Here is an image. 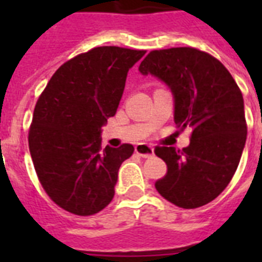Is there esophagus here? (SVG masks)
<instances>
[{"instance_id": "esophagus-1", "label": "esophagus", "mask_w": 262, "mask_h": 262, "mask_svg": "<svg viewBox=\"0 0 262 262\" xmlns=\"http://www.w3.org/2000/svg\"><path fill=\"white\" fill-rule=\"evenodd\" d=\"M135 149L143 158H151V156H154V148L151 145H148V144H137Z\"/></svg>"}]
</instances>
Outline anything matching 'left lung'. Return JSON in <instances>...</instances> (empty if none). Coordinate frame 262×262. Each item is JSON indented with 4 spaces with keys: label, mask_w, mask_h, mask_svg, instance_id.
Segmentation results:
<instances>
[{
    "label": "left lung",
    "mask_w": 262,
    "mask_h": 262,
    "mask_svg": "<svg viewBox=\"0 0 262 262\" xmlns=\"http://www.w3.org/2000/svg\"><path fill=\"white\" fill-rule=\"evenodd\" d=\"M174 95V121L191 129L190 144L177 151L156 147L167 174L155 182L160 195L185 209L203 207L226 189L246 143L244 96L219 59L193 47L154 50L140 63Z\"/></svg>",
    "instance_id": "left-lung-1"
}]
</instances>
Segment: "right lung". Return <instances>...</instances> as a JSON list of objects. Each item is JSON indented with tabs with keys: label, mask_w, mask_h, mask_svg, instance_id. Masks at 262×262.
I'll use <instances>...</instances> for the list:
<instances>
[{
	"label": "right lung",
	"mask_w": 262,
	"mask_h": 262,
	"mask_svg": "<svg viewBox=\"0 0 262 262\" xmlns=\"http://www.w3.org/2000/svg\"><path fill=\"white\" fill-rule=\"evenodd\" d=\"M145 50L100 46L57 69L39 96L28 145L39 182L58 207L79 216L111 203L118 170L135 148H102V126L117 113L127 72Z\"/></svg>",
	"instance_id": "1"
}]
</instances>
